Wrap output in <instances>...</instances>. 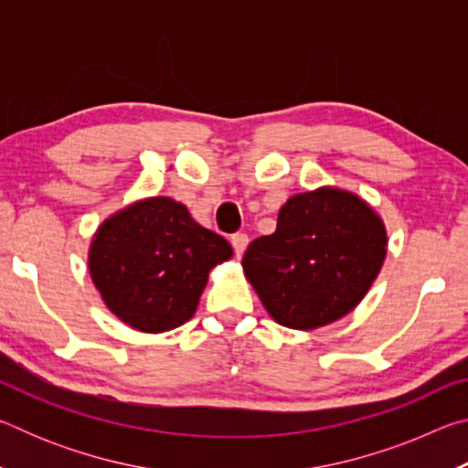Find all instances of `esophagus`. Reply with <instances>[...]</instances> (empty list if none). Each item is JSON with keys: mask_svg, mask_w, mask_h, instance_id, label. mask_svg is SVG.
Returning a JSON list of instances; mask_svg holds the SVG:
<instances>
[{"mask_svg": "<svg viewBox=\"0 0 468 468\" xmlns=\"http://www.w3.org/2000/svg\"><path fill=\"white\" fill-rule=\"evenodd\" d=\"M248 243H250V237L245 235V233H235V235L231 237V245H233L237 258L243 256V251L248 250Z\"/></svg>", "mask_w": 468, "mask_h": 468, "instance_id": "esophagus-1", "label": "esophagus"}]
</instances>
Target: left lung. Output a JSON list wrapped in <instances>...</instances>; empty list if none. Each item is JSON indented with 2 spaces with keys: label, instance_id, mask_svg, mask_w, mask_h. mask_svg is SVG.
<instances>
[{
  "label": "left lung",
  "instance_id": "1",
  "mask_svg": "<svg viewBox=\"0 0 468 468\" xmlns=\"http://www.w3.org/2000/svg\"><path fill=\"white\" fill-rule=\"evenodd\" d=\"M386 248L378 212L357 194L324 186L291 196L276 231L253 239L241 264L274 322L315 330L361 303L382 271Z\"/></svg>",
  "mask_w": 468,
  "mask_h": 468
}]
</instances>
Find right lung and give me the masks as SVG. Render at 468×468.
Segmentation results:
<instances>
[{"label": "right lung", "instance_id": "obj_1", "mask_svg": "<svg viewBox=\"0 0 468 468\" xmlns=\"http://www.w3.org/2000/svg\"><path fill=\"white\" fill-rule=\"evenodd\" d=\"M233 248L167 196L111 215L92 237L89 271L117 318L140 332H167L197 310L208 274Z\"/></svg>", "mask_w": 468, "mask_h": 468}]
</instances>
